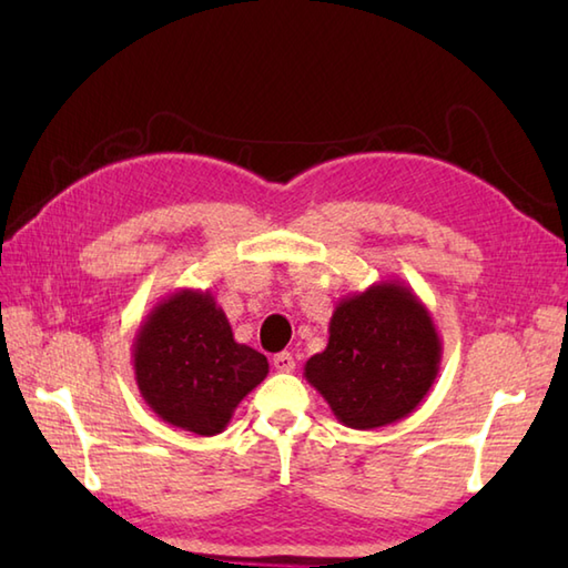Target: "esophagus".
<instances>
[{
    "label": "esophagus",
    "mask_w": 568,
    "mask_h": 568,
    "mask_svg": "<svg viewBox=\"0 0 568 568\" xmlns=\"http://www.w3.org/2000/svg\"><path fill=\"white\" fill-rule=\"evenodd\" d=\"M273 366H275V371L291 373V371L295 368V358H293V354L281 352V354H275V356H273Z\"/></svg>",
    "instance_id": "1"
}]
</instances>
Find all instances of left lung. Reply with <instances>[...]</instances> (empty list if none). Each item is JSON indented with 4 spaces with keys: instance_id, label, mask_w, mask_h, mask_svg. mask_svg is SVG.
<instances>
[{
    "instance_id": "1",
    "label": "left lung",
    "mask_w": 568,
    "mask_h": 568,
    "mask_svg": "<svg viewBox=\"0 0 568 568\" xmlns=\"http://www.w3.org/2000/svg\"><path fill=\"white\" fill-rule=\"evenodd\" d=\"M439 364L429 310L409 285L381 281L339 300L327 348L307 361L305 378L342 425L378 429L415 413Z\"/></svg>"
}]
</instances>
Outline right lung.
Instances as JSON below:
<instances>
[{
    "instance_id": "obj_1",
    "label": "right lung",
    "mask_w": 568,
    "mask_h": 568,
    "mask_svg": "<svg viewBox=\"0 0 568 568\" xmlns=\"http://www.w3.org/2000/svg\"><path fill=\"white\" fill-rule=\"evenodd\" d=\"M134 378L168 425L200 437L224 432L239 403L268 376V358L234 339L210 291L183 287L155 305L134 336Z\"/></svg>"
}]
</instances>
